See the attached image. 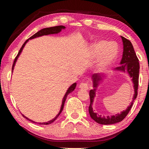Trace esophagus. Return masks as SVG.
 <instances>
[{"instance_id": "obj_1", "label": "esophagus", "mask_w": 149, "mask_h": 149, "mask_svg": "<svg viewBox=\"0 0 149 149\" xmlns=\"http://www.w3.org/2000/svg\"><path fill=\"white\" fill-rule=\"evenodd\" d=\"M79 88L81 89L87 90L89 89V84H88V83H81L79 85Z\"/></svg>"}]
</instances>
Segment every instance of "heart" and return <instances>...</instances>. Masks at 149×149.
<instances>
[{
	"instance_id": "heart-1",
	"label": "heart",
	"mask_w": 149,
	"mask_h": 149,
	"mask_svg": "<svg viewBox=\"0 0 149 149\" xmlns=\"http://www.w3.org/2000/svg\"><path fill=\"white\" fill-rule=\"evenodd\" d=\"M91 54L95 58H99L100 68L104 69L115 62L118 56V47L113 42L99 41L91 47Z\"/></svg>"
}]
</instances>
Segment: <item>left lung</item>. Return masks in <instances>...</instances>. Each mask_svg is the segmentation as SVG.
<instances>
[{"label":"left lung","mask_w":149,"mask_h":149,"mask_svg":"<svg viewBox=\"0 0 149 149\" xmlns=\"http://www.w3.org/2000/svg\"><path fill=\"white\" fill-rule=\"evenodd\" d=\"M123 42V50L122 58L121 60L120 64H122L119 67L116 68L115 70L118 71H122L123 72H127L130 76L132 78V81L134 85V96H133V100L131 102L130 107H128L127 109L123 110L120 114H117L115 116H102L101 115H99L97 113L95 112L93 110L92 104L93 102V100L95 97V93L97 90V86L99 85L100 81L102 79V77L104 75H100L99 74H94L92 75V79L93 83V87L94 89H91L89 91L90 96V105L89 107V114L93 120L100 124L102 125H110L114 124V123L120 122L122 121L126 117L129 113L130 110L132 107L133 103L134 100L137 98V90H138V85H139V59L135 54V52L133 49V47L129 40L125 39V37L121 36Z\"/></svg>","instance_id":"1"}]
</instances>
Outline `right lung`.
<instances>
[{
    "label": "right lung",
    "mask_w": 149,
    "mask_h": 149,
    "mask_svg": "<svg viewBox=\"0 0 149 149\" xmlns=\"http://www.w3.org/2000/svg\"><path fill=\"white\" fill-rule=\"evenodd\" d=\"M63 29H65V27L64 26H54V27H47V28H44V29H42L40 30V31H39L38 32H37L36 33H35L33 35H32V36L31 37H29V38L26 40V42H24V45H22V47H21V49H20L18 53H17L16 57L14 59V63H13V65H12V72H13V70H14V67L15 65V64H16V60L17 59V58H18V56H19L20 53H21L22 50H23L24 47L25 46V45H26L27 43V42L29 41V39H34V38H36V37H41V36H42V35H50V34H55V33H58L59 32L61 31V30ZM76 83H74V84H72L71 86H70L68 89L67 92L65 93V94L64 95V98H63V100H62V106H61V108H60V110L58 114L56 115V116L54 118H53V119L49 121V122H44V123H39V124L41 125H48V124H50V123H52L53 122H54L55 120H56V118L59 116V115L60 114V113L62 112V111L63 110V108H64V103H65V99H66L67 98V96L69 95V93H72L73 91H74L75 89V87H76ZM22 116L25 118H26L27 120H28L29 121H31V122H33V123H37V122H33V121H32L31 120H29L28 118H27L24 115L22 114Z\"/></svg>",
    "instance_id": "add662e5"
}]
</instances>
